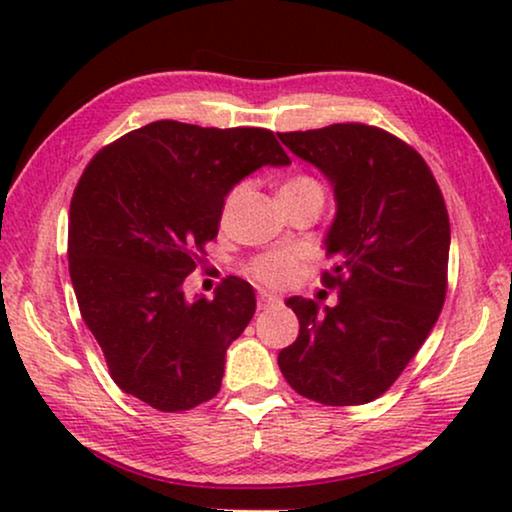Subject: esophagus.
Wrapping results in <instances>:
<instances>
[{
	"mask_svg": "<svg viewBox=\"0 0 512 512\" xmlns=\"http://www.w3.org/2000/svg\"><path fill=\"white\" fill-rule=\"evenodd\" d=\"M279 303H282V298L275 296V293L270 291L258 293V310H270V307H277Z\"/></svg>",
	"mask_w": 512,
	"mask_h": 512,
	"instance_id": "obj_1",
	"label": "esophagus"
}]
</instances>
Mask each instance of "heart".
Instances as JSON below:
<instances>
[{
	"label": "heart",
	"instance_id": "1",
	"mask_svg": "<svg viewBox=\"0 0 512 512\" xmlns=\"http://www.w3.org/2000/svg\"><path fill=\"white\" fill-rule=\"evenodd\" d=\"M305 193H319L324 195V188L317 179L305 177V174H298V177L286 179L282 186H279V198H293V195H305ZM298 261L296 256L289 254V251H275V254L258 256L254 263H251V275H254L258 282L272 284V286H284L289 284L293 277H296Z\"/></svg>",
	"mask_w": 512,
	"mask_h": 512
}]
</instances>
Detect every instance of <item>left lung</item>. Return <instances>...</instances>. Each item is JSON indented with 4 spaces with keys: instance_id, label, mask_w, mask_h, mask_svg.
<instances>
[{
    "instance_id": "1",
    "label": "left lung",
    "mask_w": 512,
    "mask_h": 512,
    "mask_svg": "<svg viewBox=\"0 0 512 512\" xmlns=\"http://www.w3.org/2000/svg\"><path fill=\"white\" fill-rule=\"evenodd\" d=\"M317 167L335 195L324 237L335 265L324 284L338 303L291 296L300 331L277 356L300 396L363 405L382 396L429 338L445 303L450 219L424 158L401 139L363 123L279 132Z\"/></svg>"
}]
</instances>
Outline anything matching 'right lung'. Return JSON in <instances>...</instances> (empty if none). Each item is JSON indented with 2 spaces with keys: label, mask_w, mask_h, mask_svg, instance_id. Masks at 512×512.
<instances>
[{
  "label": "right lung",
  "mask_w": 512,
  "mask_h": 512,
  "mask_svg": "<svg viewBox=\"0 0 512 512\" xmlns=\"http://www.w3.org/2000/svg\"><path fill=\"white\" fill-rule=\"evenodd\" d=\"M291 160L270 130L156 121L104 146L69 205V277L81 317L125 394L163 412L219 394L226 352L256 312L228 277L186 298L198 251L219 233L226 195Z\"/></svg>",
  "instance_id": "1"
}]
</instances>
